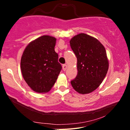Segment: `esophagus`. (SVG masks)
Masks as SVG:
<instances>
[{"label": "esophagus", "instance_id": "esophagus-1", "mask_svg": "<svg viewBox=\"0 0 130 130\" xmlns=\"http://www.w3.org/2000/svg\"><path fill=\"white\" fill-rule=\"evenodd\" d=\"M62 68H63V71H65L67 68V65H66V64H63V65H62Z\"/></svg>", "mask_w": 130, "mask_h": 130}]
</instances>
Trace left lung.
Returning a JSON list of instances; mask_svg holds the SVG:
<instances>
[{"label":"left lung","mask_w":130,"mask_h":130,"mask_svg":"<svg viewBox=\"0 0 130 130\" xmlns=\"http://www.w3.org/2000/svg\"><path fill=\"white\" fill-rule=\"evenodd\" d=\"M77 57V74L71 81L79 93L87 94L96 89L106 75L109 62L105 48L96 38L79 34L70 41Z\"/></svg>","instance_id":"obj_1"}]
</instances>
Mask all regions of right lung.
Segmentation results:
<instances>
[{"label": "right lung", "instance_id": "obj_1", "mask_svg": "<svg viewBox=\"0 0 130 130\" xmlns=\"http://www.w3.org/2000/svg\"><path fill=\"white\" fill-rule=\"evenodd\" d=\"M56 43L54 37L43 35L30 43L22 54V76L28 86L38 93L51 90L62 68L54 50Z\"/></svg>", "mask_w": 130, "mask_h": 130}]
</instances>
